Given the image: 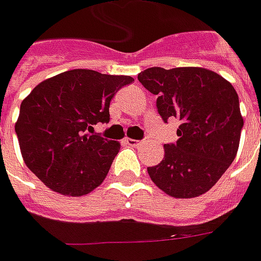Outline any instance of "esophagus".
I'll return each instance as SVG.
<instances>
[{
    "label": "esophagus",
    "mask_w": 261,
    "mask_h": 261,
    "mask_svg": "<svg viewBox=\"0 0 261 261\" xmlns=\"http://www.w3.org/2000/svg\"><path fill=\"white\" fill-rule=\"evenodd\" d=\"M123 142L126 143V144H129V146H132V147H139L140 144H142V142H139V140H135V139H129L126 138Z\"/></svg>",
    "instance_id": "34e87169"
}]
</instances>
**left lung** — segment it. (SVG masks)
<instances>
[{"label": "left lung", "instance_id": "1", "mask_svg": "<svg viewBox=\"0 0 261 261\" xmlns=\"http://www.w3.org/2000/svg\"><path fill=\"white\" fill-rule=\"evenodd\" d=\"M158 96L164 121H181L176 144L164 146V160L147 172L173 198H194L212 189L234 161L244 118L234 86L203 67L147 68L138 75Z\"/></svg>", "mask_w": 261, "mask_h": 261}]
</instances>
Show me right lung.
<instances>
[{
  "label": "right lung",
  "mask_w": 261,
  "mask_h": 261,
  "mask_svg": "<svg viewBox=\"0 0 261 261\" xmlns=\"http://www.w3.org/2000/svg\"><path fill=\"white\" fill-rule=\"evenodd\" d=\"M129 75L75 68L40 82L20 105L15 123L27 168L55 193L81 197L99 187L119 144L96 135L110 121V101Z\"/></svg>",
  "instance_id": "add662e5"
}]
</instances>
